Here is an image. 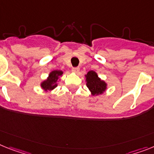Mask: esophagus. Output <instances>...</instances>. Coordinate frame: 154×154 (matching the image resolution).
I'll list each match as a JSON object with an SVG mask.
<instances>
[{
    "label": "esophagus",
    "instance_id": "34e87169",
    "mask_svg": "<svg viewBox=\"0 0 154 154\" xmlns=\"http://www.w3.org/2000/svg\"><path fill=\"white\" fill-rule=\"evenodd\" d=\"M79 70H80L79 67H73V68H72V72H73V73H77L78 72H79Z\"/></svg>",
    "mask_w": 154,
    "mask_h": 154
}]
</instances>
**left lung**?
<instances>
[{
    "mask_svg": "<svg viewBox=\"0 0 154 154\" xmlns=\"http://www.w3.org/2000/svg\"><path fill=\"white\" fill-rule=\"evenodd\" d=\"M85 82L92 96L102 95L106 91L107 83L98 76L95 71L90 70L85 74Z\"/></svg>",
    "mask_w": 154,
    "mask_h": 154,
    "instance_id": "1",
    "label": "left lung"
}]
</instances>
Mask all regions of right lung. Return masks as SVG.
Returning a JSON list of instances; mask_svg holds the SVG:
<instances>
[{
    "label": "right lung",
    "instance_id": "obj_1",
    "mask_svg": "<svg viewBox=\"0 0 154 154\" xmlns=\"http://www.w3.org/2000/svg\"><path fill=\"white\" fill-rule=\"evenodd\" d=\"M63 71L58 70V69L50 72L47 79L44 80L40 84L41 89H43V91L45 92H48V91L51 92V91L58 86V81H60L59 78L63 76Z\"/></svg>",
    "mask_w": 154,
    "mask_h": 154
}]
</instances>
